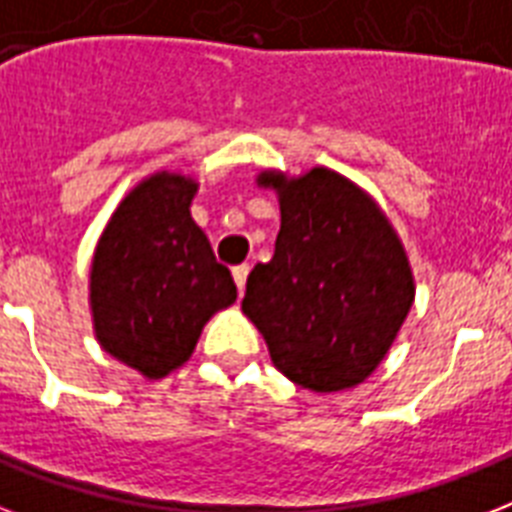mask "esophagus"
I'll list each match as a JSON object with an SVG mask.
<instances>
[{"mask_svg":"<svg viewBox=\"0 0 512 512\" xmlns=\"http://www.w3.org/2000/svg\"><path fill=\"white\" fill-rule=\"evenodd\" d=\"M247 276H249V265H236V268H233V281H236V287H239V295H244Z\"/></svg>","mask_w":512,"mask_h":512,"instance_id":"obj_1","label":"esophagus"}]
</instances>
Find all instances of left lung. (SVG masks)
I'll list each match as a JSON object with an SVG mask.
<instances>
[{
  "mask_svg": "<svg viewBox=\"0 0 512 512\" xmlns=\"http://www.w3.org/2000/svg\"><path fill=\"white\" fill-rule=\"evenodd\" d=\"M276 191V252L247 279L241 311L273 366L313 393L356 388L388 356L414 303L404 241L369 193L329 167L263 170Z\"/></svg>",
  "mask_w": 512,
  "mask_h": 512,
  "instance_id": "1",
  "label": "left lung"
}]
</instances>
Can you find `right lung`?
Here are the masks:
<instances>
[{
  "label": "right lung",
  "mask_w": 512,
  "mask_h": 512,
  "mask_svg": "<svg viewBox=\"0 0 512 512\" xmlns=\"http://www.w3.org/2000/svg\"><path fill=\"white\" fill-rule=\"evenodd\" d=\"M196 191L199 183L183 172L143 177L119 201L92 252L95 340L146 380L180 369L204 324L236 303L231 271L193 223Z\"/></svg>",
  "instance_id": "1"
}]
</instances>
